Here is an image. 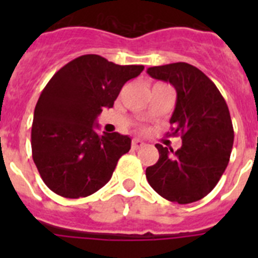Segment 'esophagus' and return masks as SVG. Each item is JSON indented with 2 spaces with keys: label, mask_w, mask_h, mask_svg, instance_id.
Segmentation results:
<instances>
[{
  "label": "esophagus",
  "mask_w": 258,
  "mask_h": 258,
  "mask_svg": "<svg viewBox=\"0 0 258 258\" xmlns=\"http://www.w3.org/2000/svg\"><path fill=\"white\" fill-rule=\"evenodd\" d=\"M143 146H145V142L138 140V138H134V140L132 141V149L133 150H138L141 149V147H143Z\"/></svg>",
  "instance_id": "34e87169"
}]
</instances>
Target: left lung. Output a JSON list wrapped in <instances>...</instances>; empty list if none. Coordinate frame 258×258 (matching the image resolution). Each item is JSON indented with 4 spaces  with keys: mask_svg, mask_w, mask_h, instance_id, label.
Masks as SVG:
<instances>
[{
    "mask_svg": "<svg viewBox=\"0 0 258 258\" xmlns=\"http://www.w3.org/2000/svg\"><path fill=\"white\" fill-rule=\"evenodd\" d=\"M147 74L174 86L177 102L170 124L182 146L173 151L155 145L160 156L146 169V178L169 202H198L213 190L229 164L234 143L229 107L213 81L188 63L151 67Z\"/></svg>",
    "mask_w": 258,
    "mask_h": 258,
    "instance_id": "1",
    "label": "left lung"
}]
</instances>
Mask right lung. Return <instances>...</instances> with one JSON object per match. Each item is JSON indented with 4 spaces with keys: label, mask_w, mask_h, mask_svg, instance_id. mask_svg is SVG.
<instances>
[{
    "label": "right lung",
    "mask_w": 258,
    "mask_h": 258,
    "mask_svg": "<svg viewBox=\"0 0 258 258\" xmlns=\"http://www.w3.org/2000/svg\"><path fill=\"white\" fill-rule=\"evenodd\" d=\"M143 66H118L95 54L61 67L41 93L33 115L32 157L47 187L63 198H85L111 179L132 140L94 131L103 108H111Z\"/></svg>",
    "instance_id": "obj_1"
}]
</instances>
